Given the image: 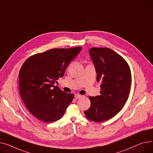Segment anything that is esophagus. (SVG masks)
<instances>
[{
    "label": "esophagus",
    "instance_id": "34e87169",
    "mask_svg": "<svg viewBox=\"0 0 153 153\" xmlns=\"http://www.w3.org/2000/svg\"><path fill=\"white\" fill-rule=\"evenodd\" d=\"M81 97H82V96H81L79 94H75V98L76 99H79V98H80Z\"/></svg>",
    "mask_w": 153,
    "mask_h": 153
}]
</instances>
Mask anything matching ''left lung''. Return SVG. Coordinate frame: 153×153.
Here are the masks:
<instances>
[{
  "label": "left lung",
  "mask_w": 153,
  "mask_h": 153,
  "mask_svg": "<svg viewBox=\"0 0 153 153\" xmlns=\"http://www.w3.org/2000/svg\"><path fill=\"white\" fill-rule=\"evenodd\" d=\"M91 57L100 81V95L90 96V108L85 111L88 119L94 122L108 120L123 108L128 99L132 78L124 59L108 48H91Z\"/></svg>",
  "instance_id": "left-lung-1"
}]
</instances>
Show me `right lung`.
Here are the masks:
<instances>
[{
	"instance_id": "right-lung-1",
	"label": "right lung",
	"mask_w": 153,
	"mask_h": 153,
	"mask_svg": "<svg viewBox=\"0 0 153 153\" xmlns=\"http://www.w3.org/2000/svg\"><path fill=\"white\" fill-rule=\"evenodd\" d=\"M54 48L29 57L19 73L21 99L29 111L39 120L53 123L60 120L74 98L54 86L67 67L81 50Z\"/></svg>"
}]
</instances>
